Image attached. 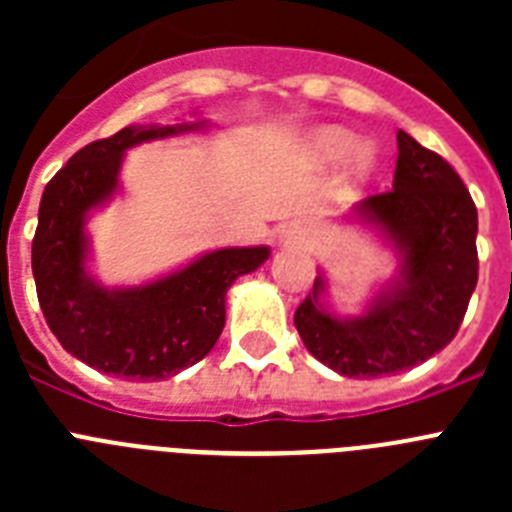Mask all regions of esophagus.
<instances>
[{
	"instance_id": "esophagus-1",
	"label": "esophagus",
	"mask_w": 512,
	"mask_h": 512,
	"mask_svg": "<svg viewBox=\"0 0 512 512\" xmlns=\"http://www.w3.org/2000/svg\"><path fill=\"white\" fill-rule=\"evenodd\" d=\"M307 238H310V228H307V223H292L282 233V241L287 243V246H302V243H307Z\"/></svg>"
}]
</instances>
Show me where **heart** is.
<instances>
[{
    "mask_svg": "<svg viewBox=\"0 0 512 512\" xmlns=\"http://www.w3.org/2000/svg\"><path fill=\"white\" fill-rule=\"evenodd\" d=\"M305 153L312 164L333 166L343 161V179L348 187H361L372 179L377 169V151L372 143H359L354 133L343 128H318L310 133Z\"/></svg>",
    "mask_w": 512,
    "mask_h": 512,
    "instance_id": "obj_1",
    "label": "heart"
}]
</instances>
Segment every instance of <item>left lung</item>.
I'll return each mask as SVG.
<instances>
[{
  "label": "left lung",
  "instance_id": "left-lung-1",
  "mask_svg": "<svg viewBox=\"0 0 512 512\" xmlns=\"http://www.w3.org/2000/svg\"><path fill=\"white\" fill-rule=\"evenodd\" d=\"M351 217L384 235L400 269L351 318L323 305L320 274L295 325L307 351L333 372L390 377L428 361L456 336L477 287V207L449 161L397 130L392 189L361 200Z\"/></svg>",
  "mask_w": 512,
  "mask_h": 512
}]
</instances>
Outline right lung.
<instances>
[{"label": "right lung", "instance_id": "1", "mask_svg": "<svg viewBox=\"0 0 512 512\" xmlns=\"http://www.w3.org/2000/svg\"><path fill=\"white\" fill-rule=\"evenodd\" d=\"M200 128L205 120L130 125L81 148L45 184L33 238L40 310L58 343L102 374L158 382L205 359L223 333L230 284L269 259V246L217 248L138 287H104L89 274V212L120 189L125 151Z\"/></svg>", "mask_w": 512, "mask_h": 512}]
</instances>
